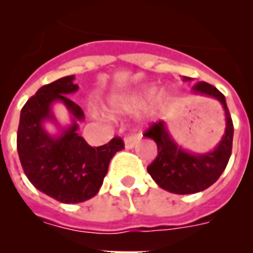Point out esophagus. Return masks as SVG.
I'll list each match as a JSON object with an SVG mask.
<instances>
[{
	"mask_svg": "<svg viewBox=\"0 0 253 253\" xmlns=\"http://www.w3.org/2000/svg\"><path fill=\"white\" fill-rule=\"evenodd\" d=\"M140 138L138 135H130V137H126L124 139V144H125V148L126 149H131L134 147L137 146V143L139 142Z\"/></svg>",
	"mask_w": 253,
	"mask_h": 253,
	"instance_id": "1",
	"label": "esophagus"
}]
</instances>
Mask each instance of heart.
I'll return each instance as SVG.
<instances>
[{"label":"heart","instance_id":"1","mask_svg":"<svg viewBox=\"0 0 253 253\" xmlns=\"http://www.w3.org/2000/svg\"><path fill=\"white\" fill-rule=\"evenodd\" d=\"M171 100V91L169 87L163 86L161 88L154 84H147L138 87L130 92L118 96L113 101L114 111L119 114H134L143 110L149 103V108L146 109L142 115V122L148 123L156 118L162 107L166 106Z\"/></svg>","mask_w":253,"mask_h":253}]
</instances>
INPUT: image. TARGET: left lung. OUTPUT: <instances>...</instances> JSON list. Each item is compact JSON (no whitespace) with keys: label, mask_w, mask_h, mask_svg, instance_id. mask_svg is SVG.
<instances>
[{"label":"left lung","mask_w":253,"mask_h":253,"mask_svg":"<svg viewBox=\"0 0 253 253\" xmlns=\"http://www.w3.org/2000/svg\"><path fill=\"white\" fill-rule=\"evenodd\" d=\"M182 81H193V78L182 77ZM191 92L216 100L224 110L225 130L214 149L205 153L187 151L176 142L162 120L152 125L144 134V137L156 142L158 148L157 158L147 167V171L161 189L178 195L195 194L211 186L227 167L233 142V123L224 95L207 82L194 84Z\"/></svg>","instance_id":"1"}]
</instances>
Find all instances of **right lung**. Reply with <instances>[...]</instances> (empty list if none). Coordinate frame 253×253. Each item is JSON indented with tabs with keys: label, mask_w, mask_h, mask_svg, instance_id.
Masks as SVG:
<instances>
[{
	"label": "right lung",
	"mask_w": 253,
	"mask_h": 253,
	"mask_svg": "<svg viewBox=\"0 0 253 253\" xmlns=\"http://www.w3.org/2000/svg\"><path fill=\"white\" fill-rule=\"evenodd\" d=\"M77 91L75 76L40 87L21 109L17 129V152L26 177L39 191L64 204L86 202L99 193L111 158L124 149L120 138L93 148L78 135L84 114L67 97ZM55 103L67 109L69 125L57 122L52 111ZM46 122L55 125L57 133L46 130Z\"/></svg>",
	"instance_id": "right-lung-1"
}]
</instances>
